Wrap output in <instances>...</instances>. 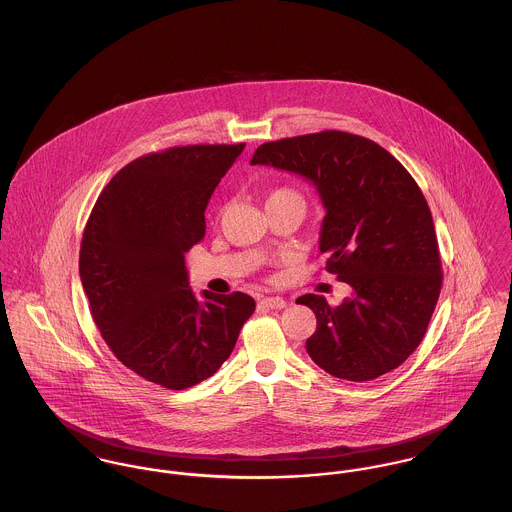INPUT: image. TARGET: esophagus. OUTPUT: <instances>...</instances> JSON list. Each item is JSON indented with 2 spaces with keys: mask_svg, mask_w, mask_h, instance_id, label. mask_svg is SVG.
Segmentation results:
<instances>
[{
  "mask_svg": "<svg viewBox=\"0 0 512 512\" xmlns=\"http://www.w3.org/2000/svg\"><path fill=\"white\" fill-rule=\"evenodd\" d=\"M260 305L268 307V309H284L288 305V301L284 297H262Z\"/></svg>",
  "mask_w": 512,
  "mask_h": 512,
  "instance_id": "34e87169",
  "label": "esophagus"
}]
</instances>
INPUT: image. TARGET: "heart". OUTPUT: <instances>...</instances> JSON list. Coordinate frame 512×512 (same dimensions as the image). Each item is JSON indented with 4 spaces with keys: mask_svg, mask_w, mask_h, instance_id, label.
<instances>
[{
    "mask_svg": "<svg viewBox=\"0 0 512 512\" xmlns=\"http://www.w3.org/2000/svg\"><path fill=\"white\" fill-rule=\"evenodd\" d=\"M278 201H299V203H303V197H301V193H297L295 189H290V187H278V189H274V191L268 193L266 205L278 203Z\"/></svg>",
    "mask_w": 512,
    "mask_h": 512,
    "instance_id": "b5f03b06",
    "label": "heart"
}]
</instances>
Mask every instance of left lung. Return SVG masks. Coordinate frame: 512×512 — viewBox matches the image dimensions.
Returning <instances> with one entry per match:
<instances>
[{
    "label": "left lung",
    "mask_w": 512,
    "mask_h": 512,
    "mask_svg": "<svg viewBox=\"0 0 512 512\" xmlns=\"http://www.w3.org/2000/svg\"><path fill=\"white\" fill-rule=\"evenodd\" d=\"M252 165L315 183L327 215L325 270L353 288L341 305L305 293L317 329L305 347L325 372L353 382L402 365L422 343L443 282L428 201L406 167L363 136L325 130L262 144Z\"/></svg>",
    "instance_id": "obj_1"
}]
</instances>
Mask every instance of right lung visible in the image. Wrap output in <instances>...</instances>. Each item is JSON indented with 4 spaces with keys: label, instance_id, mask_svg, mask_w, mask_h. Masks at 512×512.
<instances>
[{
    "label": "right lung",
    "instance_id": "right-lung-1",
    "mask_svg": "<svg viewBox=\"0 0 512 512\" xmlns=\"http://www.w3.org/2000/svg\"><path fill=\"white\" fill-rule=\"evenodd\" d=\"M242 149L201 144L134 159L102 189L82 232L80 282L102 339L122 365L169 390L213 376L256 307L242 292L199 301L185 268Z\"/></svg>",
    "mask_w": 512,
    "mask_h": 512
}]
</instances>
